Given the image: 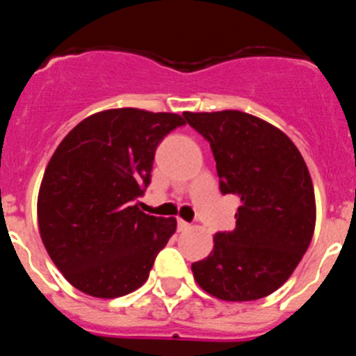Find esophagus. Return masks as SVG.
Here are the masks:
<instances>
[{"label": "esophagus", "mask_w": 356, "mask_h": 356, "mask_svg": "<svg viewBox=\"0 0 356 356\" xmlns=\"http://www.w3.org/2000/svg\"><path fill=\"white\" fill-rule=\"evenodd\" d=\"M188 228H191V222L184 221V219H178V229H180V232H185V229Z\"/></svg>", "instance_id": "1"}]
</instances>
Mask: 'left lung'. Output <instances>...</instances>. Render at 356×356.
<instances>
[{
	"mask_svg": "<svg viewBox=\"0 0 356 356\" xmlns=\"http://www.w3.org/2000/svg\"><path fill=\"white\" fill-rule=\"evenodd\" d=\"M209 140L222 194L241 207L232 232L193 264L197 285L225 301H253L282 287L303 259L316 226V196L300 149L282 130L238 110L184 112Z\"/></svg>",
	"mask_w": 356,
	"mask_h": 356,
	"instance_id": "obj_1",
	"label": "left lung"
}]
</instances>
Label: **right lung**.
Instances as JSON below:
<instances>
[{"label":"right lung","instance_id":"obj_1","mask_svg":"<svg viewBox=\"0 0 356 356\" xmlns=\"http://www.w3.org/2000/svg\"><path fill=\"white\" fill-rule=\"evenodd\" d=\"M184 124L168 112L103 110L58 144L37 216L46 251L72 287L110 300L146 282L176 219L147 216L135 201L149 185L159 144Z\"/></svg>","mask_w":356,"mask_h":356}]
</instances>
